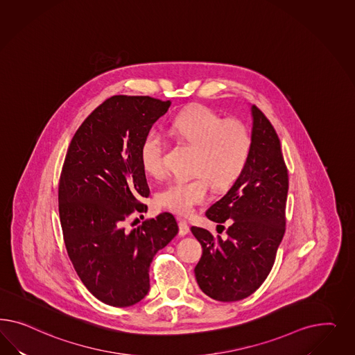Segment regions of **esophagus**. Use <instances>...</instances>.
<instances>
[{
    "mask_svg": "<svg viewBox=\"0 0 355 355\" xmlns=\"http://www.w3.org/2000/svg\"><path fill=\"white\" fill-rule=\"evenodd\" d=\"M178 226H180V236H186V234L190 233V226L182 218H180Z\"/></svg>",
    "mask_w": 355,
    "mask_h": 355,
    "instance_id": "34e87169",
    "label": "esophagus"
}]
</instances>
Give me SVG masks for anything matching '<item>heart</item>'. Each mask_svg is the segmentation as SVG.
Here are the masks:
<instances>
[{
    "label": "heart",
    "mask_w": 355,
    "mask_h": 355,
    "mask_svg": "<svg viewBox=\"0 0 355 355\" xmlns=\"http://www.w3.org/2000/svg\"><path fill=\"white\" fill-rule=\"evenodd\" d=\"M174 139L193 147L190 178L174 180L157 193L162 208L180 216H190L215 190H227L248 166L252 135L248 125L236 119H225L207 107L184 109L169 122ZM164 140L148 134L139 147L140 165L152 177L164 174Z\"/></svg>",
    "instance_id": "b5f03b06"
}]
</instances>
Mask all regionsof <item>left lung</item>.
<instances>
[{"instance_id": "left-lung-1", "label": "left lung", "mask_w": 355, "mask_h": 355, "mask_svg": "<svg viewBox=\"0 0 355 355\" xmlns=\"http://www.w3.org/2000/svg\"><path fill=\"white\" fill-rule=\"evenodd\" d=\"M252 119V150L245 172L205 212L215 223H230L226 238L191 227L203 248L195 277L216 301H241L258 291L285 234L289 177L279 135L257 105Z\"/></svg>"}]
</instances>
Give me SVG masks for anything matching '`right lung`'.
<instances>
[{"mask_svg": "<svg viewBox=\"0 0 355 355\" xmlns=\"http://www.w3.org/2000/svg\"><path fill=\"white\" fill-rule=\"evenodd\" d=\"M171 100L109 97L76 130L58 183L64 246L76 273L98 301L129 307L150 291V261L178 233L164 212L129 230L150 196L139 147ZM138 220V218H137Z\"/></svg>", "mask_w": 355, "mask_h": 355, "instance_id": "obj_1", "label": "right lung"}]
</instances>
